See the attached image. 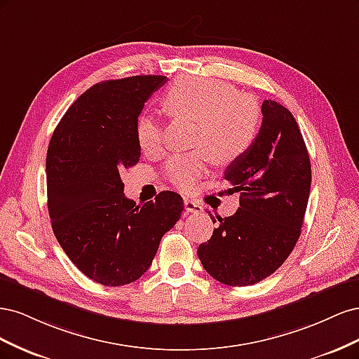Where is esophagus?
I'll return each instance as SVG.
<instances>
[{
    "label": "esophagus",
    "instance_id": "34e87169",
    "mask_svg": "<svg viewBox=\"0 0 359 359\" xmlns=\"http://www.w3.org/2000/svg\"><path fill=\"white\" fill-rule=\"evenodd\" d=\"M184 208L187 212H202V205L193 199H184Z\"/></svg>",
    "mask_w": 359,
    "mask_h": 359
}]
</instances>
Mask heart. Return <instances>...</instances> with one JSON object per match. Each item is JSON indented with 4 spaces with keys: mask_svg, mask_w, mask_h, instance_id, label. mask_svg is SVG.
<instances>
[{
    "mask_svg": "<svg viewBox=\"0 0 359 359\" xmlns=\"http://www.w3.org/2000/svg\"><path fill=\"white\" fill-rule=\"evenodd\" d=\"M163 106L172 118L196 121L191 145L199 149L172 157L166 165L169 181L182 191L191 190L203 175L208 157L222 166L243 157L253 145L259 130L257 102L219 79L180 78L163 97ZM136 140L145 154L158 153L161 128L153 116L137 118Z\"/></svg>",
    "mask_w": 359,
    "mask_h": 359,
    "instance_id": "b5f03b06",
    "label": "heart"
}]
</instances>
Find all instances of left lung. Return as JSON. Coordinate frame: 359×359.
<instances>
[{
  "label": "left lung",
  "mask_w": 359,
  "mask_h": 359,
  "mask_svg": "<svg viewBox=\"0 0 359 359\" xmlns=\"http://www.w3.org/2000/svg\"><path fill=\"white\" fill-rule=\"evenodd\" d=\"M262 115L253 145L224 172L229 191L240 193V208L220 217L211 240L198 248L206 273L227 286L255 285L283 265L310 196V157L295 118L274 100L262 103Z\"/></svg>",
  "instance_id": "1"
}]
</instances>
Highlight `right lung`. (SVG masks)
<instances>
[{
  "instance_id": "right-lung-1",
  "label": "right lung",
  "mask_w": 359,
  "mask_h": 359,
  "mask_svg": "<svg viewBox=\"0 0 359 359\" xmlns=\"http://www.w3.org/2000/svg\"><path fill=\"white\" fill-rule=\"evenodd\" d=\"M166 81L149 74L95 83L69 107L50 137L46 177L52 231L79 271L104 286L142 277L184 210L175 191L136 205L124 196L121 180L140 157L137 116Z\"/></svg>"
}]
</instances>
